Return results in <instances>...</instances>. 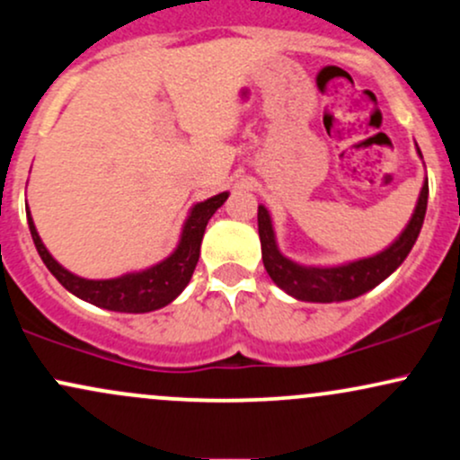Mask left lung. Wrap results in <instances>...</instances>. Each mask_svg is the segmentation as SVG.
<instances>
[{
  "instance_id": "1",
  "label": "left lung",
  "mask_w": 460,
  "mask_h": 460,
  "mask_svg": "<svg viewBox=\"0 0 460 460\" xmlns=\"http://www.w3.org/2000/svg\"><path fill=\"white\" fill-rule=\"evenodd\" d=\"M419 156L421 150L417 148ZM428 207V179L423 183L419 199L408 220L406 229L397 235L395 242L386 246L380 253L362 260L345 261L338 266H305L299 261L290 260L279 251L272 229V220L269 209L264 205L257 207V229H260L261 242V260L264 269L286 295L295 296L299 301H310V304H334V301H349L356 296L365 295L377 284L393 275L402 266L411 253L412 244L419 238L423 218H426Z\"/></svg>"
}]
</instances>
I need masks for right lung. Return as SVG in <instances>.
<instances>
[{
    "label": "right lung",
    "instance_id": "right-lung-1",
    "mask_svg": "<svg viewBox=\"0 0 460 460\" xmlns=\"http://www.w3.org/2000/svg\"><path fill=\"white\" fill-rule=\"evenodd\" d=\"M226 199H229V191H222V194L211 196L203 203L191 207L190 216L183 222V229H181L179 244L165 260L150 266V269L126 272V275L113 277V279H84V277L74 275L65 266H60L52 253L45 249L32 216H30V209L25 211H28V226L34 246H37L43 264L57 277L65 290H69L91 305L104 307V310L144 314V312H153L172 304L190 284L196 264H199L200 242H203L207 222Z\"/></svg>",
    "mask_w": 460,
    "mask_h": 460
}]
</instances>
